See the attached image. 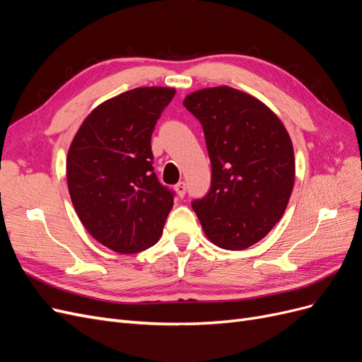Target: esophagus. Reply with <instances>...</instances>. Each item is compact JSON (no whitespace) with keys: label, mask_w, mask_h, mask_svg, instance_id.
<instances>
[{"label":"esophagus","mask_w":362,"mask_h":362,"mask_svg":"<svg viewBox=\"0 0 362 362\" xmlns=\"http://www.w3.org/2000/svg\"><path fill=\"white\" fill-rule=\"evenodd\" d=\"M175 192H177V194L180 196V198H184L185 192H187V185H185L184 181H181V182H178L177 185H175Z\"/></svg>","instance_id":"esophagus-1"}]
</instances>
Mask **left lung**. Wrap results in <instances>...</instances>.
Here are the masks:
<instances>
[{
  "mask_svg": "<svg viewBox=\"0 0 362 362\" xmlns=\"http://www.w3.org/2000/svg\"><path fill=\"white\" fill-rule=\"evenodd\" d=\"M204 128L211 187L193 201L206 238L226 250L258 243L286 211L294 185V152L281 119L246 92L206 87L184 98Z\"/></svg>",
  "mask_w": 362,
  "mask_h": 362,
  "instance_id": "obj_1",
  "label": "left lung"
}]
</instances>
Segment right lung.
<instances>
[{
	"mask_svg": "<svg viewBox=\"0 0 362 362\" xmlns=\"http://www.w3.org/2000/svg\"><path fill=\"white\" fill-rule=\"evenodd\" d=\"M173 87H137L104 101L74 136L66 158L71 201L96 242L119 254L154 246L173 206L158 182L151 136Z\"/></svg>",
	"mask_w": 362,
	"mask_h": 362,
	"instance_id": "right-lung-1",
	"label": "right lung"
}]
</instances>
